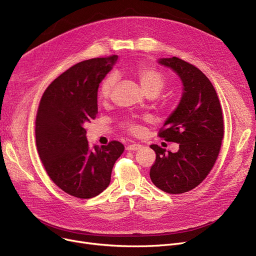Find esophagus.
Masks as SVG:
<instances>
[{
	"label": "esophagus",
	"instance_id": "34e87169",
	"mask_svg": "<svg viewBox=\"0 0 256 256\" xmlns=\"http://www.w3.org/2000/svg\"><path fill=\"white\" fill-rule=\"evenodd\" d=\"M142 147V145L140 144H132V145H128L126 147V150H130V152H136V150H139Z\"/></svg>",
	"mask_w": 256,
	"mask_h": 256
}]
</instances>
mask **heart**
Instances as JSON below:
<instances>
[{
	"mask_svg": "<svg viewBox=\"0 0 256 256\" xmlns=\"http://www.w3.org/2000/svg\"><path fill=\"white\" fill-rule=\"evenodd\" d=\"M137 78L140 82L142 89L145 91L147 96H156L164 89L166 86V78L160 70L154 68V67L140 66L136 72ZM117 76L115 74L108 76L100 86V98L104 100H109L111 93L116 85ZM126 126L132 132H137L138 126L132 121H126Z\"/></svg>",
	"mask_w": 256,
	"mask_h": 256,
	"instance_id": "obj_1",
	"label": "heart"
}]
</instances>
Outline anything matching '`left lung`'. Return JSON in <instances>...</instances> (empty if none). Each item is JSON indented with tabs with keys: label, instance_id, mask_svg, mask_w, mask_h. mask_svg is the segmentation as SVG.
<instances>
[{
	"label": "left lung",
	"instance_id": "1",
	"mask_svg": "<svg viewBox=\"0 0 256 256\" xmlns=\"http://www.w3.org/2000/svg\"><path fill=\"white\" fill-rule=\"evenodd\" d=\"M158 64L169 67L182 82L178 108L165 121L158 137L180 144L176 152H166L150 145L156 158L150 180L169 194H182L204 182L218 158L224 136L221 104L210 80L194 65L180 58H162Z\"/></svg>",
	"mask_w": 256,
	"mask_h": 256
}]
</instances>
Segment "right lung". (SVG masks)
I'll return each instance as SVG.
<instances>
[{
  "mask_svg": "<svg viewBox=\"0 0 256 256\" xmlns=\"http://www.w3.org/2000/svg\"><path fill=\"white\" fill-rule=\"evenodd\" d=\"M118 57L80 62L50 84L40 100L35 121L36 146L50 180L80 199L106 189L124 146L118 141L90 148L85 124L98 114V90Z\"/></svg>",
  "mask_w": 256,
  "mask_h": 256,
  "instance_id": "1",
  "label": "right lung"
}]
</instances>
